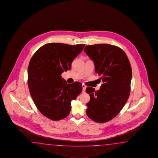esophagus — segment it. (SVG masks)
<instances>
[{
  "label": "esophagus",
  "mask_w": 158,
  "mask_h": 158,
  "mask_svg": "<svg viewBox=\"0 0 158 158\" xmlns=\"http://www.w3.org/2000/svg\"><path fill=\"white\" fill-rule=\"evenodd\" d=\"M82 88H83L82 92L84 93V92H85V89H86V86H85V85H84V84H83V85H82Z\"/></svg>",
  "instance_id": "34e87169"
}]
</instances>
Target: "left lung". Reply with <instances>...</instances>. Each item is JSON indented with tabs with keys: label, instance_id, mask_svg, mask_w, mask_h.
<instances>
[{
	"label": "left lung",
	"instance_id": "1",
	"mask_svg": "<svg viewBox=\"0 0 158 158\" xmlns=\"http://www.w3.org/2000/svg\"><path fill=\"white\" fill-rule=\"evenodd\" d=\"M95 64V73L102 84L98 91L88 87V117L98 123L108 122L123 109L130 95L132 70L123 49L109 44L87 45L84 50Z\"/></svg>",
	"mask_w": 158,
	"mask_h": 158
}]
</instances>
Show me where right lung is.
Here are the masks:
<instances>
[{
    "instance_id": "1",
    "label": "right lung",
    "mask_w": 158,
    "mask_h": 158,
    "mask_svg": "<svg viewBox=\"0 0 158 158\" xmlns=\"http://www.w3.org/2000/svg\"><path fill=\"white\" fill-rule=\"evenodd\" d=\"M84 46V44L49 43L38 49L29 62L30 94L39 111L49 119L58 121L67 117L71 102L82 91L80 82L67 84L61 74L70 70L72 62Z\"/></svg>"
}]
</instances>
